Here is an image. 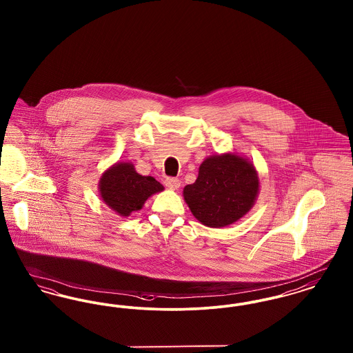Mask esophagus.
Returning <instances> with one entry per match:
<instances>
[{"instance_id":"1","label":"esophagus","mask_w":353,"mask_h":353,"mask_svg":"<svg viewBox=\"0 0 353 353\" xmlns=\"http://www.w3.org/2000/svg\"><path fill=\"white\" fill-rule=\"evenodd\" d=\"M164 184L165 186H168L169 189H179L180 188V185H181V181L179 180V179H176V177H167L165 180H164Z\"/></svg>"}]
</instances>
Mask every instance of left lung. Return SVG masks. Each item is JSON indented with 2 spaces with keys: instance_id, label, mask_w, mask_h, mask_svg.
I'll use <instances>...</instances> for the list:
<instances>
[{
  "instance_id": "1",
  "label": "left lung",
  "mask_w": 353,
  "mask_h": 353,
  "mask_svg": "<svg viewBox=\"0 0 353 353\" xmlns=\"http://www.w3.org/2000/svg\"><path fill=\"white\" fill-rule=\"evenodd\" d=\"M258 189L259 180L252 164L226 153L202 163L196 183L185 186L184 199L201 223L223 228L252 209Z\"/></svg>"
}]
</instances>
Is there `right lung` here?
<instances>
[{"instance_id": "obj_1", "label": "right lung", "mask_w": 353, "mask_h": 353, "mask_svg": "<svg viewBox=\"0 0 353 353\" xmlns=\"http://www.w3.org/2000/svg\"><path fill=\"white\" fill-rule=\"evenodd\" d=\"M101 196L120 216H130L140 210L145 200L164 189L151 176H141L130 163H119L105 170L101 179Z\"/></svg>"}]
</instances>
